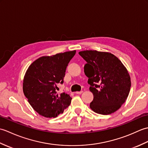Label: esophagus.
<instances>
[{"label": "esophagus", "mask_w": 148, "mask_h": 148, "mask_svg": "<svg viewBox=\"0 0 148 148\" xmlns=\"http://www.w3.org/2000/svg\"><path fill=\"white\" fill-rule=\"evenodd\" d=\"M83 93V91H81V92H76V94H77V95H79V94H81Z\"/></svg>", "instance_id": "1"}]
</instances>
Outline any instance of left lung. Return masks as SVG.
Listing matches in <instances>:
<instances>
[{
  "label": "left lung",
  "instance_id": "obj_1",
  "mask_svg": "<svg viewBox=\"0 0 148 148\" xmlns=\"http://www.w3.org/2000/svg\"><path fill=\"white\" fill-rule=\"evenodd\" d=\"M79 54L87 62L84 72L93 95L90 108L103 115L114 112L126 101L130 92L131 80L127 69L111 53L86 50Z\"/></svg>",
  "mask_w": 148,
  "mask_h": 148
}]
</instances>
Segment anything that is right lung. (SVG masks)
<instances>
[{
	"instance_id": "add662e5",
	"label": "right lung",
	"mask_w": 148,
	"mask_h": 148,
	"mask_svg": "<svg viewBox=\"0 0 148 148\" xmlns=\"http://www.w3.org/2000/svg\"><path fill=\"white\" fill-rule=\"evenodd\" d=\"M76 51L52 56H44L32 63L25 74L23 91L30 106L46 118H56L62 114L72 98L65 92H56L57 84L64 83L68 64Z\"/></svg>"
}]
</instances>
